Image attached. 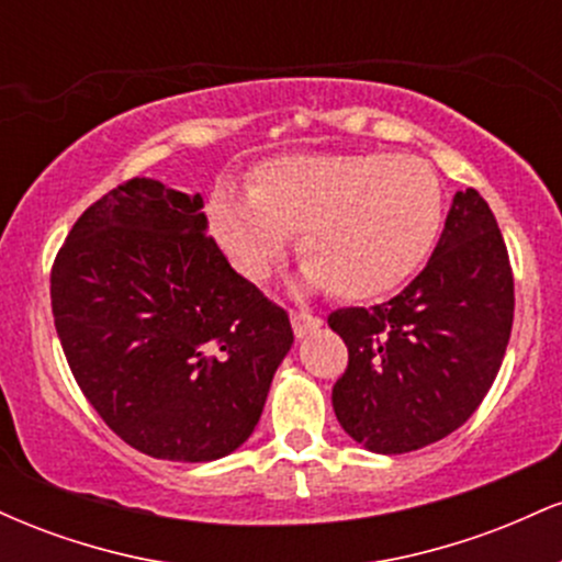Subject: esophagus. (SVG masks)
I'll use <instances>...</instances> for the list:
<instances>
[{
    "instance_id": "34e87169",
    "label": "esophagus",
    "mask_w": 562,
    "mask_h": 562,
    "mask_svg": "<svg viewBox=\"0 0 562 562\" xmlns=\"http://www.w3.org/2000/svg\"><path fill=\"white\" fill-rule=\"evenodd\" d=\"M290 322H293V330L299 338L322 327V319L314 317V314H308V312H290Z\"/></svg>"
}]
</instances>
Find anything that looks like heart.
<instances>
[{"label":"heart","instance_id":"heart-1","mask_svg":"<svg viewBox=\"0 0 562 562\" xmlns=\"http://www.w3.org/2000/svg\"><path fill=\"white\" fill-rule=\"evenodd\" d=\"M443 224L434 166L389 153H290L261 164L248 195L216 190L209 227L232 267L267 280L295 232L308 288L370 301L423 267Z\"/></svg>","mask_w":562,"mask_h":562}]
</instances>
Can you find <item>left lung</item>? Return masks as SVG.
Here are the masks:
<instances>
[{
	"mask_svg": "<svg viewBox=\"0 0 562 562\" xmlns=\"http://www.w3.org/2000/svg\"><path fill=\"white\" fill-rule=\"evenodd\" d=\"M513 312L505 240L486 200L468 187L451 200L428 267L402 293L327 317L348 346L333 385L338 423L378 454L441 441L492 389Z\"/></svg>",
	"mask_w": 562,
	"mask_h": 562,
	"instance_id": "left-lung-1",
	"label": "left lung"
}]
</instances>
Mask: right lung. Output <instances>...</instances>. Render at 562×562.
Segmentation results:
<instances>
[{"label":"right lung","mask_w":562,"mask_h":562,"mask_svg":"<svg viewBox=\"0 0 562 562\" xmlns=\"http://www.w3.org/2000/svg\"><path fill=\"white\" fill-rule=\"evenodd\" d=\"M205 229L200 195L128 179L83 211L49 277L76 383L156 460L211 462L248 441L293 346L285 308Z\"/></svg>","instance_id":"obj_1"}]
</instances>
